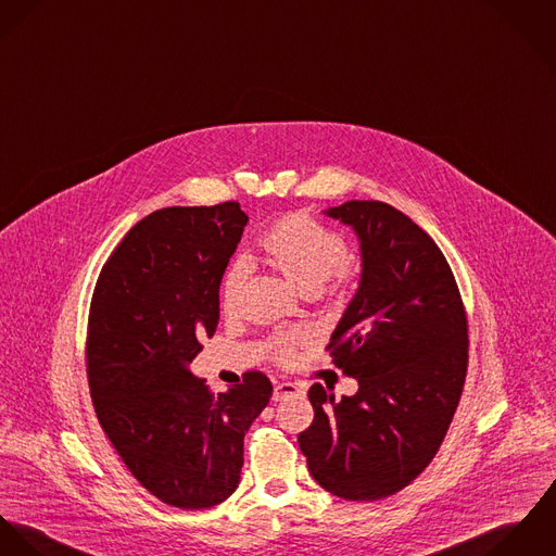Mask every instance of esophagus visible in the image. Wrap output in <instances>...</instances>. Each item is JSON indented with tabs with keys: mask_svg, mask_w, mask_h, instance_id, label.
<instances>
[{
	"mask_svg": "<svg viewBox=\"0 0 556 556\" xmlns=\"http://www.w3.org/2000/svg\"><path fill=\"white\" fill-rule=\"evenodd\" d=\"M301 392H303L301 386H296V383H292V381H281V383H277L275 390H273V401H283V399L294 396V394H301Z\"/></svg>",
	"mask_w": 556,
	"mask_h": 556,
	"instance_id": "esophagus-1",
	"label": "esophagus"
}]
</instances>
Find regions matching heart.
<instances>
[{
  "label": "heart",
  "instance_id": "b5f03b06",
  "mask_svg": "<svg viewBox=\"0 0 556 556\" xmlns=\"http://www.w3.org/2000/svg\"><path fill=\"white\" fill-rule=\"evenodd\" d=\"M270 266L283 273L303 292L319 290L328 279L343 286L350 281L348 241L305 213H290L273 222L257 239ZM245 283V266L230 264L219 281V305L226 313L239 307ZM303 345L301 332H277L268 339V358L277 365H292Z\"/></svg>",
  "mask_w": 556,
  "mask_h": 556
}]
</instances>
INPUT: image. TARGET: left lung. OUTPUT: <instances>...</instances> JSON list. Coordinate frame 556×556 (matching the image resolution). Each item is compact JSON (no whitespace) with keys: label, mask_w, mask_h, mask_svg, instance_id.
I'll return each instance as SVG.
<instances>
[{"label":"left lung","mask_w":556,"mask_h":556,"mask_svg":"<svg viewBox=\"0 0 556 556\" xmlns=\"http://www.w3.org/2000/svg\"><path fill=\"white\" fill-rule=\"evenodd\" d=\"M326 215L361 237V290L326 348L358 392L337 401L313 383L299 445L321 489L377 501L409 486L450 429L469 363L467 311L445 255L405 213L352 200Z\"/></svg>","instance_id":"1"}]
</instances>
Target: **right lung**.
Segmentation results:
<instances>
[{
    "label": "right lung",
    "instance_id": "1",
    "mask_svg": "<svg viewBox=\"0 0 556 556\" xmlns=\"http://www.w3.org/2000/svg\"><path fill=\"white\" fill-rule=\"evenodd\" d=\"M245 224L235 200L151 213L109 255L89 305L98 422L140 486L179 509L239 489L243 437L273 396L262 370L215 394L187 369L215 334L219 281Z\"/></svg>",
    "mask_w": 556,
    "mask_h": 556
}]
</instances>
